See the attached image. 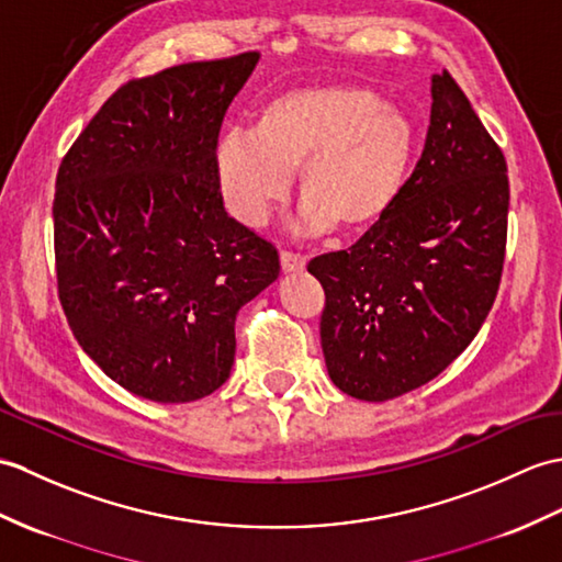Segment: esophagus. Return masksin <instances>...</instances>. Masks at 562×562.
Segmentation results:
<instances>
[{"label": "esophagus", "instance_id": "34e87169", "mask_svg": "<svg viewBox=\"0 0 562 562\" xmlns=\"http://www.w3.org/2000/svg\"><path fill=\"white\" fill-rule=\"evenodd\" d=\"M280 260H282V270L284 272H299V270H304V266H306V256L304 254L286 251V249L280 254Z\"/></svg>", "mask_w": 562, "mask_h": 562}]
</instances>
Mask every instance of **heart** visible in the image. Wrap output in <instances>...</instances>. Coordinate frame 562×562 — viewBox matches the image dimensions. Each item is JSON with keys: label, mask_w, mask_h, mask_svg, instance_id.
<instances>
[{"label": "heart", "mask_w": 562, "mask_h": 562, "mask_svg": "<svg viewBox=\"0 0 562 562\" xmlns=\"http://www.w3.org/2000/svg\"><path fill=\"white\" fill-rule=\"evenodd\" d=\"M414 153L407 116L359 88H302L266 104L256 132L232 128L215 165L229 211L266 225L292 189L308 229H359L381 217L402 187Z\"/></svg>", "instance_id": "b5f03b06"}]
</instances>
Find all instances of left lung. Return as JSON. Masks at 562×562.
<instances>
[{
  "label": "left lung",
  "mask_w": 562,
  "mask_h": 562,
  "mask_svg": "<svg viewBox=\"0 0 562 562\" xmlns=\"http://www.w3.org/2000/svg\"><path fill=\"white\" fill-rule=\"evenodd\" d=\"M424 153L395 201L345 251L308 260L323 284L333 383L363 402L426 385L474 340L498 294L505 155L448 69L434 76Z\"/></svg>",
  "instance_id": "obj_1"
}]
</instances>
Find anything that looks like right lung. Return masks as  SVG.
Returning a JSON list of instances; mask_svg holds the SVG:
<instances>
[{
  "instance_id": "1",
  "label": "right lung",
  "mask_w": 562,
  "mask_h": 562,
  "mask_svg": "<svg viewBox=\"0 0 562 562\" xmlns=\"http://www.w3.org/2000/svg\"><path fill=\"white\" fill-rule=\"evenodd\" d=\"M258 52L132 78L61 158L57 292L86 355L128 393L193 402L227 381L239 308L280 276L276 244L227 215L220 126Z\"/></svg>"
}]
</instances>
